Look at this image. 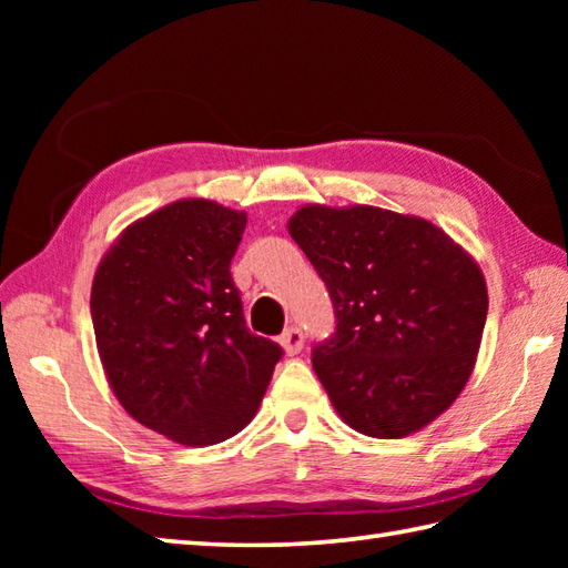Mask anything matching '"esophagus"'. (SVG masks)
<instances>
[{
    "instance_id": "obj_1",
    "label": "esophagus",
    "mask_w": 568,
    "mask_h": 568,
    "mask_svg": "<svg viewBox=\"0 0 568 568\" xmlns=\"http://www.w3.org/2000/svg\"><path fill=\"white\" fill-rule=\"evenodd\" d=\"M281 346H283V352H285L287 356H295V354L303 352L305 334L300 332L297 327H291V329H287V332L281 336Z\"/></svg>"
}]
</instances>
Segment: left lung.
Returning a JSON list of instances; mask_svg holds the SVG:
<instances>
[{
    "label": "left lung",
    "instance_id": "1",
    "mask_svg": "<svg viewBox=\"0 0 568 568\" xmlns=\"http://www.w3.org/2000/svg\"><path fill=\"white\" fill-rule=\"evenodd\" d=\"M287 232L334 305L336 332L312 366L336 413L376 439L427 427L476 366L488 315L478 263L422 216L371 204H305Z\"/></svg>",
    "mask_w": 568,
    "mask_h": 568
}]
</instances>
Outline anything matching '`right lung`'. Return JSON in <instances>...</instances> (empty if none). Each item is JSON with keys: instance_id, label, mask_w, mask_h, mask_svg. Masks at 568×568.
Here are the masks:
<instances>
[{"instance_id": "right-lung-1", "label": "right lung", "mask_w": 568, "mask_h": 568, "mask_svg": "<svg viewBox=\"0 0 568 568\" xmlns=\"http://www.w3.org/2000/svg\"><path fill=\"white\" fill-rule=\"evenodd\" d=\"M246 212L190 197L126 226L92 281V327L116 400L183 446L234 437L283 348L251 334L229 273Z\"/></svg>"}]
</instances>
